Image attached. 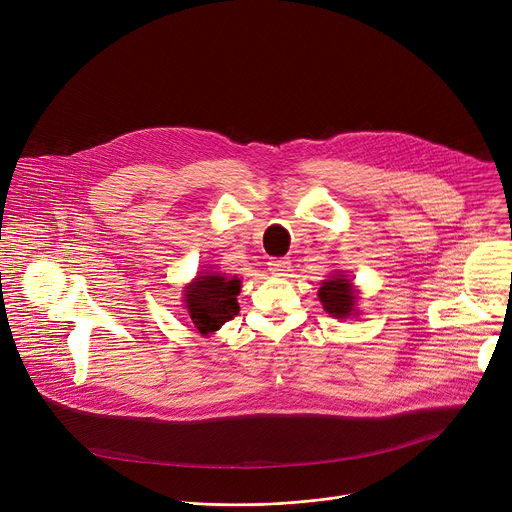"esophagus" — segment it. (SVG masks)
<instances>
[{
	"mask_svg": "<svg viewBox=\"0 0 512 512\" xmlns=\"http://www.w3.org/2000/svg\"><path fill=\"white\" fill-rule=\"evenodd\" d=\"M267 265H269V271L273 275H287L291 261L287 257H277V259H271Z\"/></svg>",
	"mask_w": 512,
	"mask_h": 512,
	"instance_id": "34e87169",
	"label": "esophagus"
}]
</instances>
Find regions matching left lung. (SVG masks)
<instances>
[{"mask_svg":"<svg viewBox=\"0 0 512 512\" xmlns=\"http://www.w3.org/2000/svg\"><path fill=\"white\" fill-rule=\"evenodd\" d=\"M318 298L324 306V310L338 320L356 316V289L350 279H346L344 273H334L330 279H326L318 291Z\"/></svg>","mask_w":512,"mask_h":512,"instance_id":"1","label":"left lung"}]
</instances>
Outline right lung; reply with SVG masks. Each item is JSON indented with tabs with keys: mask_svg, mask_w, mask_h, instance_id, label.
I'll return each instance as SVG.
<instances>
[{
	"mask_svg": "<svg viewBox=\"0 0 512 512\" xmlns=\"http://www.w3.org/2000/svg\"><path fill=\"white\" fill-rule=\"evenodd\" d=\"M241 291V279L237 275L210 271L196 275L192 283L184 287V304L188 316L202 336L216 332L225 322L239 314L237 296Z\"/></svg>",
	"mask_w": 512,
	"mask_h": 512,
	"instance_id": "add662e5",
	"label": "right lung"
}]
</instances>
